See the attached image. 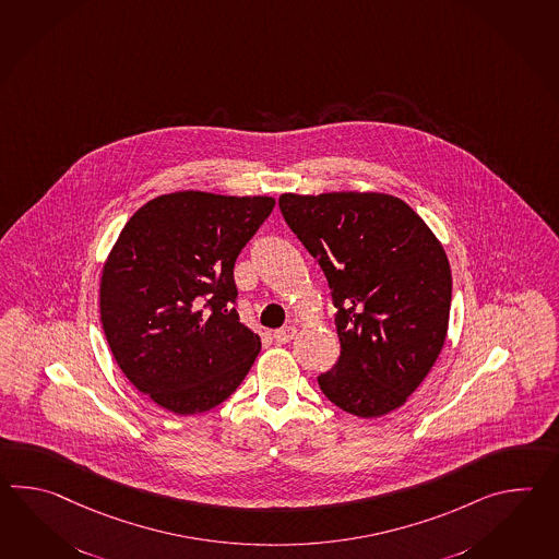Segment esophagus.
Instances as JSON below:
<instances>
[{"label": "esophagus", "instance_id": "34e87169", "mask_svg": "<svg viewBox=\"0 0 559 559\" xmlns=\"http://www.w3.org/2000/svg\"><path fill=\"white\" fill-rule=\"evenodd\" d=\"M297 335V329L295 326H285V329H278V331H274L273 338L278 343V345H286V343H290L293 338Z\"/></svg>", "mask_w": 559, "mask_h": 559}]
</instances>
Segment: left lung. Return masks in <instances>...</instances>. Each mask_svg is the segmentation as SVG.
Instances as JSON below:
<instances>
[{"mask_svg": "<svg viewBox=\"0 0 559 559\" xmlns=\"http://www.w3.org/2000/svg\"><path fill=\"white\" fill-rule=\"evenodd\" d=\"M278 206L323 269L336 309L338 357L317 377L324 397L357 417L397 409L445 343V250L409 204L389 194H283Z\"/></svg>", "mask_w": 559, "mask_h": 559, "instance_id": "1", "label": "left lung"}]
</instances>
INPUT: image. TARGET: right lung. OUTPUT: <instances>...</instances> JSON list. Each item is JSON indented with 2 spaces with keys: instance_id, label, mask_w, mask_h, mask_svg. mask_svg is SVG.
Returning a JSON list of instances; mask_svg holds the SVG:
<instances>
[{
  "instance_id": "right-lung-1",
  "label": "right lung",
  "mask_w": 559,
  "mask_h": 559,
  "mask_svg": "<svg viewBox=\"0 0 559 559\" xmlns=\"http://www.w3.org/2000/svg\"><path fill=\"white\" fill-rule=\"evenodd\" d=\"M266 197L174 192L126 223L106 261L99 314L130 383L176 415L221 405L261 336L240 323L235 262L271 216Z\"/></svg>"
}]
</instances>
